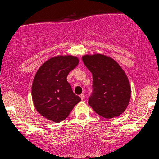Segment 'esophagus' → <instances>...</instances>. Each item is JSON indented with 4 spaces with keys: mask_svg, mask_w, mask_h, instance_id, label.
<instances>
[{
    "mask_svg": "<svg viewBox=\"0 0 159 159\" xmlns=\"http://www.w3.org/2000/svg\"><path fill=\"white\" fill-rule=\"evenodd\" d=\"M80 97H81V99L83 100L84 98V97H85V95H84V93H82V94L80 95Z\"/></svg>",
    "mask_w": 159,
    "mask_h": 159,
    "instance_id": "obj_1",
    "label": "esophagus"
}]
</instances>
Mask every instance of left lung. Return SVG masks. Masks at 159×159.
Returning a JSON list of instances; mask_svg holds the SVG:
<instances>
[{"instance_id": "obj_1", "label": "left lung", "mask_w": 159, "mask_h": 159, "mask_svg": "<svg viewBox=\"0 0 159 159\" xmlns=\"http://www.w3.org/2000/svg\"><path fill=\"white\" fill-rule=\"evenodd\" d=\"M82 60L93 80L89 105L96 114L107 119L123 114L130 102L131 86L119 63L102 54H85Z\"/></svg>"}]
</instances>
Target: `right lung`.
<instances>
[{
    "mask_svg": "<svg viewBox=\"0 0 159 159\" xmlns=\"http://www.w3.org/2000/svg\"><path fill=\"white\" fill-rule=\"evenodd\" d=\"M78 63L76 56L57 55L49 58L36 72L31 88L33 102L46 119L54 123L63 121L81 100L66 79Z\"/></svg>",
    "mask_w": 159,
    "mask_h": 159,
    "instance_id": "right-lung-1",
    "label": "right lung"
}]
</instances>
